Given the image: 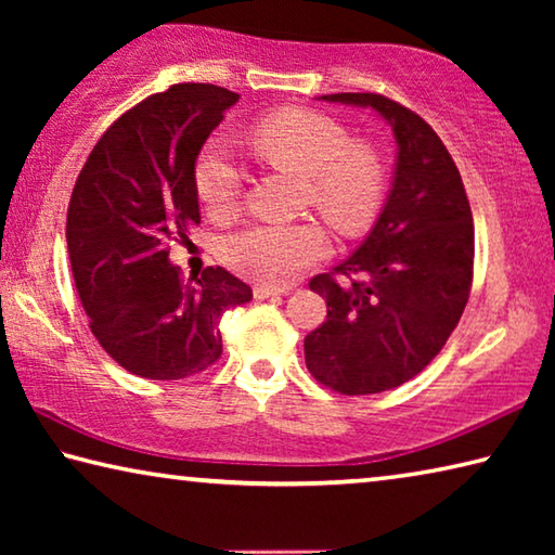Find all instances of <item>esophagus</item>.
Masks as SVG:
<instances>
[{"mask_svg":"<svg viewBox=\"0 0 555 555\" xmlns=\"http://www.w3.org/2000/svg\"><path fill=\"white\" fill-rule=\"evenodd\" d=\"M288 291L286 288H274V286H255V298L257 300H267V298H274V296H286Z\"/></svg>","mask_w":555,"mask_h":555,"instance_id":"34e87169","label":"esophagus"}]
</instances>
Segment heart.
I'll list each match as a JSON object with an SVG mask.
<instances>
[{"mask_svg":"<svg viewBox=\"0 0 555 555\" xmlns=\"http://www.w3.org/2000/svg\"><path fill=\"white\" fill-rule=\"evenodd\" d=\"M251 146L271 166L306 178L308 201L337 232L367 228L379 210L384 164L377 152L352 144L335 119L308 109L267 117L251 129ZM195 191L212 215L240 205L242 168L220 139H210L195 162ZM327 251L315 224H249L222 242V257L242 276L284 286Z\"/></svg>","mask_w":555,"mask_h":555,"instance_id":"1","label":"heart"}]
</instances>
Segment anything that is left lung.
<instances>
[{"instance_id": "obj_1", "label": "left lung", "mask_w": 555, "mask_h": 555, "mask_svg": "<svg viewBox=\"0 0 555 555\" xmlns=\"http://www.w3.org/2000/svg\"><path fill=\"white\" fill-rule=\"evenodd\" d=\"M318 100L374 109L397 139L384 210L354 255L313 276L327 315L304 340L325 387L379 393L416 377L455 331L473 286V212L455 162L416 112L374 92Z\"/></svg>"}]
</instances>
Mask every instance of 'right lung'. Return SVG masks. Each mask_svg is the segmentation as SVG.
<instances>
[{"label":"right lung","mask_w":555,"mask_h":555,"mask_svg":"<svg viewBox=\"0 0 555 555\" xmlns=\"http://www.w3.org/2000/svg\"><path fill=\"white\" fill-rule=\"evenodd\" d=\"M240 100L181 82L125 112L75 181L65 240L90 331L119 367L144 379H185L222 354L220 318L251 288L222 267L183 284L168 242L201 224L195 158Z\"/></svg>","instance_id":"add662e5"}]
</instances>
